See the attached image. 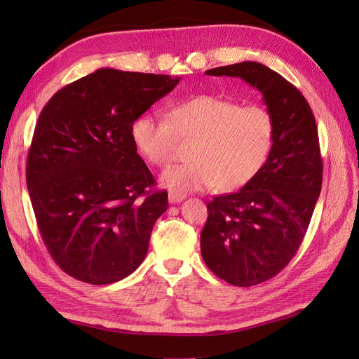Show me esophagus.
Segmentation results:
<instances>
[{
  "label": "esophagus",
  "mask_w": 359,
  "mask_h": 359,
  "mask_svg": "<svg viewBox=\"0 0 359 359\" xmlns=\"http://www.w3.org/2000/svg\"><path fill=\"white\" fill-rule=\"evenodd\" d=\"M185 199V196L184 194H180V193H170L168 194V201H170L171 203H179V202H182Z\"/></svg>",
  "instance_id": "esophagus-1"
}]
</instances>
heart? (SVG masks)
I'll use <instances>...</instances> for the list:
<instances>
[{"label": "heart", "instance_id": "obj_1", "mask_svg": "<svg viewBox=\"0 0 359 359\" xmlns=\"http://www.w3.org/2000/svg\"><path fill=\"white\" fill-rule=\"evenodd\" d=\"M278 125L265 106H242L219 95H194L177 103L171 118L147 112L131 125L135 149L156 166L175 156L179 135L197 137L187 163L166 168L162 185L175 193L203 191L220 185L236 189L256 177L276 143Z\"/></svg>", "mask_w": 359, "mask_h": 359}]
</instances>
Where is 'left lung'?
I'll use <instances>...</instances> for the list:
<instances>
[{
  "label": "left lung",
  "instance_id": "left-lung-1",
  "mask_svg": "<svg viewBox=\"0 0 359 359\" xmlns=\"http://www.w3.org/2000/svg\"><path fill=\"white\" fill-rule=\"evenodd\" d=\"M239 77L262 94L276 118V143L265 166L238 193L208 203L201 234L205 264L238 287L271 279L296 255L323 185L315 116L304 95L261 63L242 62L205 72Z\"/></svg>",
  "mask_w": 359,
  "mask_h": 359
}]
</instances>
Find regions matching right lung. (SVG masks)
Returning a JSON list of instances; mask_svg holds the SVG:
<instances>
[{"mask_svg": "<svg viewBox=\"0 0 359 359\" xmlns=\"http://www.w3.org/2000/svg\"><path fill=\"white\" fill-rule=\"evenodd\" d=\"M180 77L97 69L53 94L34 131L26 182L41 239L69 276L112 284L139 269L168 193L137 154L133 121Z\"/></svg>", "mask_w": 359, "mask_h": 359, "instance_id": "add662e5", "label": "right lung"}]
</instances>
